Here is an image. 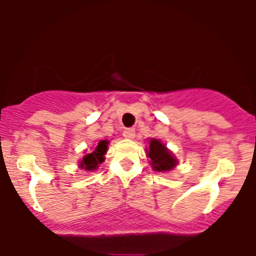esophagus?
<instances>
[{
  "label": "esophagus",
  "mask_w": 256,
  "mask_h": 256,
  "mask_svg": "<svg viewBox=\"0 0 256 256\" xmlns=\"http://www.w3.org/2000/svg\"><path fill=\"white\" fill-rule=\"evenodd\" d=\"M134 132H136L134 128H126V130H124L123 136L126 137V138L132 140V138H134V134H136Z\"/></svg>",
  "instance_id": "1"
}]
</instances>
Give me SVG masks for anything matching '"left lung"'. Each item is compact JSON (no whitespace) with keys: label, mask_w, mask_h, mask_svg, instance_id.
<instances>
[{"label":"left lung","mask_w":256,"mask_h":256,"mask_svg":"<svg viewBox=\"0 0 256 256\" xmlns=\"http://www.w3.org/2000/svg\"><path fill=\"white\" fill-rule=\"evenodd\" d=\"M148 156L151 159V165L156 172H168L177 165V159L172 155L164 144L159 140H150Z\"/></svg>","instance_id":"1"}]
</instances>
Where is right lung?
Instances as JSON below:
<instances>
[{
    "label": "right lung",
    "instance_id": "1",
    "mask_svg": "<svg viewBox=\"0 0 256 256\" xmlns=\"http://www.w3.org/2000/svg\"><path fill=\"white\" fill-rule=\"evenodd\" d=\"M108 141H100L98 144H97L96 148H94V151H92L91 154H87V155H84V158H83V160L80 162V168L82 169H86V170H94V169H97V166H98V164H101V162L105 160V154L106 151H108Z\"/></svg>",
    "mask_w": 256,
    "mask_h": 256
}]
</instances>
